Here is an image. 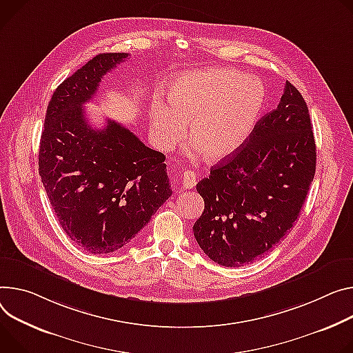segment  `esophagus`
<instances>
[{
  "label": "esophagus",
  "instance_id": "obj_1",
  "mask_svg": "<svg viewBox=\"0 0 353 353\" xmlns=\"http://www.w3.org/2000/svg\"><path fill=\"white\" fill-rule=\"evenodd\" d=\"M196 183H197V176H196V173L193 172V170H187V172H184L183 173V176H181V185H183V188H193L194 185H196Z\"/></svg>",
  "mask_w": 353,
  "mask_h": 353
}]
</instances>
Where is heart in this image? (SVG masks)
I'll return each mask as SVG.
<instances>
[{"label":"heart","mask_w":353,"mask_h":353,"mask_svg":"<svg viewBox=\"0 0 353 353\" xmlns=\"http://www.w3.org/2000/svg\"><path fill=\"white\" fill-rule=\"evenodd\" d=\"M168 100L152 104L150 122L156 143L170 149L184 135L212 162L232 156L249 138L266 101L262 81L236 69L181 73L168 85Z\"/></svg>","instance_id":"1"}]
</instances>
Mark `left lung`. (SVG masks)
I'll use <instances>...</instances> for the list:
<instances>
[{"label": "left lung", "instance_id": "1", "mask_svg": "<svg viewBox=\"0 0 353 353\" xmlns=\"http://www.w3.org/2000/svg\"><path fill=\"white\" fill-rule=\"evenodd\" d=\"M315 165L307 104L285 81L277 108L197 184L204 212L193 232L204 253L221 266L239 268L272 250L299 218Z\"/></svg>", "mask_w": 353, "mask_h": 353}]
</instances>
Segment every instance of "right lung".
Segmentation results:
<instances>
[{
  "label": "right lung",
  "mask_w": 353,
  "mask_h": 353,
  "mask_svg": "<svg viewBox=\"0 0 353 353\" xmlns=\"http://www.w3.org/2000/svg\"><path fill=\"white\" fill-rule=\"evenodd\" d=\"M128 53H100L68 77L48 105L39 174L66 235L101 254L131 242L172 196L165 154L121 123L92 128L83 105Z\"/></svg>",
  "instance_id": "add662e5"
}]
</instances>
